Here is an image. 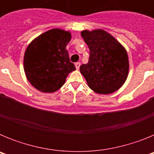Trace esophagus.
I'll return each mask as SVG.
<instances>
[{"instance_id":"esophagus-1","label":"esophagus","mask_w":154,"mask_h":154,"mask_svg":"<svg viewBox=\"0 0 154 154\" xmlns=\"http://www.w3.org/2000/svg\"><path fill=\"white\" fill-rule=\"evenodd\" d=\"M80 65H81V64H80V62H76V63L75 64V68H76V69H77V70L79 69Z\"/></svg>"}]
</instances>
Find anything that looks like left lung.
Returning a JSON list of instances; mask_svg holds the SVG:
<instances>
[{
    "label": "left lung",
    "instance_id": "8db88e82",
    "mask_svg": "<svg viewBox=\"0 0 154 154\" xmlns=\"http://www.w3.org/2000/svg\"><path fill=\"white\" fill-rule=\"evenodd\" d=\"M81 36L89 48V59L80 66L87 84L98 94L113 93L125 83L129 74L127 51L112 35L103 29L84 30Z\"/></svg>",
    "mask_w": 154,
    "mask_h": 154
}]
</instances>
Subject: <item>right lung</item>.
I'll return each instance as SVG.
<instances>
[{"label": "right lung", "mask_w": 154, "mask_h": 154, "mask_svg": "<svg viewBox=\"0 0 154 154\" xmlns=\"http://www.w3.org/2000/svg\"><path fill=\"white\" fill-rule=\"evenodd\" d=\"M72 39L69 31L53 28L36 37L24 55V70L31 85L45 93H52L65 84L75 70L66 45Z\"/></svg>", "instance_id": "add662e5"}]
</instances>
